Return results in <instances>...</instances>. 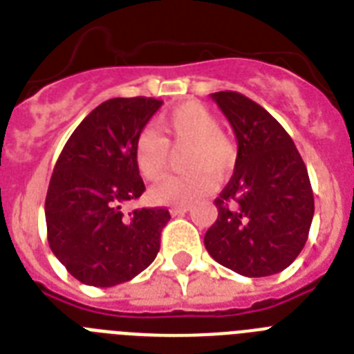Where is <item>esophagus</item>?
<instances>
[{"instance_id": "34e87169", "label": "esophagus", "mask_w": 354, "mask_h": 354, "mask_svg": "<svg viewBox=\"0 0 354 354\" xmlns=\"http://www.w3.org/2000/svg\"><path fill=\"white\" fill-rule=\"evenodd\" d=\"M191 210V205H174L171 209L172 216H178V214H185Z\"/></svg>"}]
</instances>
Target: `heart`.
<instances>
[{
  "mask_svg": "<svg viewBox=\"0 0 354 354\" xmlns=\"http://www.w3.org/2000/svg\"><path fill=\"white\" fill-rule=\"evenodd\" d=\"M161 135L154 129L138 133L133 147L138 172L147 182H158L169 163V145L187 147L183 169L189 172L172 176L151 191V198L158 203L189 205L214 189L216 176H225L237 151L234 142L221 133L218 117L203 104L189 100L163 113L158 120Z\"/></svg>",
  "mask_w": 354,
  "mask_h": 354,
  "instance_id": "b5f03b06",
  "label": "heart"
}]
</instances>
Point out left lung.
<instances>
[{"label": "left lung", "instance_id": "1", "mask_svg": "<svg viewBox=\"0 0 354 354\" xmlns=\"http://www.w3.org/2000/svg\"><path fill=\"white\" fill-rule=\"evenodd\" d=\"M210 97L232 126L237 158L214 201L218 219L205 248L239 275L268 277L288 268L308 241L315 212L308 169L292 136L259 104L237 91Z\"/></svg>", "mask_w": 354, "mask_h": 354}]
</instances>
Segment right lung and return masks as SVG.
<instances>
[{"label":"right lung","instance_id":"obj_1","mask_svg":"<svg viewBox=\"0 0 354 354\" xmlns=\"http://www.w3.org/2000/svg\"><path fill=\"white\" fill-rule=\"evenodd\" d=\"M162 104L147 97L106 100L71 133L53 167L44 201L48 245L88 286L127 283L158 254L169 210L124 207L145 191L133 147Z\"/></svg>","mask_w":354,"mask_h":354}]
</instances>
